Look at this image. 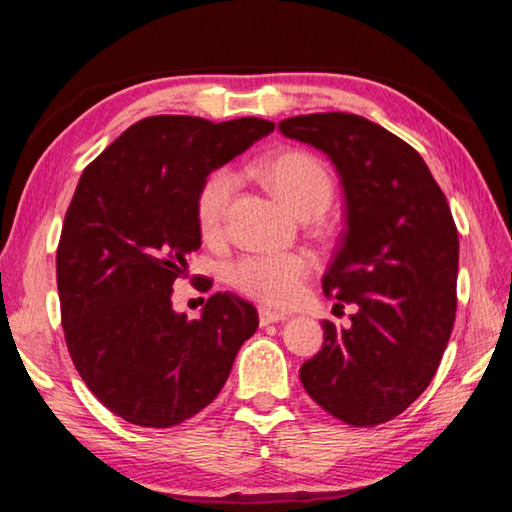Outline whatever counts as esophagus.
I'll return each mask as SVG.
<instances>
[{
    "instance_id": "34e87169",
    "label": "esophagus",
    "mask_w": 512,
    "mask_h": 512,
    "mask_svg": "<svg viewBox=\"0 0 512 512\" xmlns=\"http://www.w3.org/2000/svg\"><path fill=\"white\" fill-rule=\"evenodd\" d=\"M287 314H280V311H271V309H259V325H271V323H282L287 320Z\"/></svg>"
}]
</instances>
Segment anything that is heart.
<instances>
[{
  "label": "heart",
  "instance_id": "heart-1",
  "mask_svg": "<svg viewBox=\"0 0 512 512\" xmlns=\"http://www.w3.org/2000/svg\"><path fill=\"white\" fill-rule=\"evenodd\" d=\"M257 176L298 219H316L334 196V183L325 164L307 151L289 149L268 155L257 164ZM235 194V176L228 169H214L203 180L196 196V221L201 235H221L228 207ZM311 273L305 255H246L230 268V282L239 293L268 307H289Z\"/></svg>",
  "mask_w": 512,
  "mask_h": 512
}]
</instances>
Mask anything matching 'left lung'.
I'll return each instance as SVG.
<instances>
[{
    "instance_id": "8db88e82",
    "label": "left lung",
    "mask_w": 512,
    "mask_h": 512,
    "mask_svg": "<svg viewBox=\"0 0 512 512\" xmlns=\"http://www.w3.org/2000/svg\"><path fill=\"white\" fill-rule=\"evenodd\" d=\"M277 128L316 146L339 171L348 228L323 291L357 305L348 329L325 320L323 348L302 363L300 381L334 418L375 427L424 393L452 336L454 216L420 153L375 121L316 112Z\"/></svg>"
}]
</instances>
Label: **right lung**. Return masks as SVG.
Instances as JSON below:
<instances>
[{
	"mask_svg": "<svg viewBox=\"0 0 512 512\" xmlns=\"http://www.w3.org/2000/svg\"><path fill=\"white\" fill-rule=\"evenodd\" d=\"M273 128L146 117L85 167L56 253L60 318L85 386L126 422L167 429L203 411L255 334L250 302L214 293L189 320L173 311L171 287L201 248L203 180Z\"/></svg>",
	"mask_w": 512,
	"mask_h": 512,
	"instance_id": "add662e5",
	"label": "right lung"
}]
</instances>
